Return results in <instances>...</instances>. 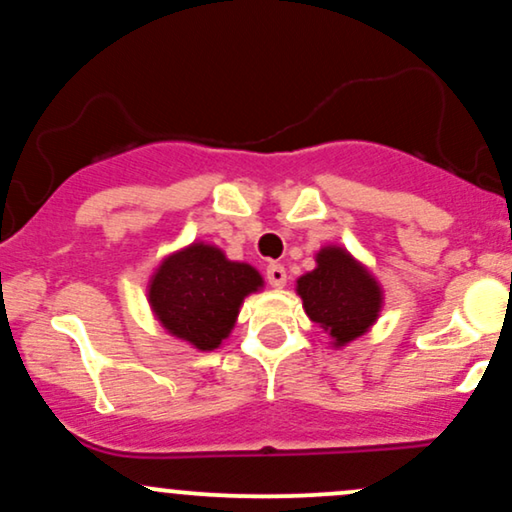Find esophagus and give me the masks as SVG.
I'll return each mask as SVG.
<instances>
[{
	"instance_id": "34e87169",
	"label": "esophagus",
	"mask_w": 512,
	"mask_h": 512,
	"mask_svg": "<svg viewBox=\"0 0 512 512\" xmlns=\"http://www.w3.org/2000/svg\"><path fill=\"white\" fill-rule=\"evenodd\" d=\"M267 281L274 286V289H284V286H286V269H284V264L269 262L267 264Z\"/></svg>"
}]
</instances>
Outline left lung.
Listing matches in <instances>:
<instances>
[{
  "label": "left lung",
  "mask_w": 512,
  "mask_h": 512,
  "mask_svg": "<svg viewBox=\"0 0 512 512\" xmlns=\"http://www.w3.org/2000/svg\"><path fill=\"white\" fill-rule=\"evenodd\" d=\"M317 267L296 281L305 313L346 346L366 334L383 308V289L356 257L339 245H327L315 255Z\"/></svg>",
  "instance_id": "left-lung-1"
}]
</instances>
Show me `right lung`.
Listing matches in <instances>:
<instances>
[{"label":"right lung","mask_w":512,"mask_h":512,"mask_svg":"<svg viewBox=\"0 0 512 512\" xmlns=\"http://www.w3.org/2000/svg\"><path fill=\"white\" fill-rule=\"evenodd\" d=\"M262 286L255 267L231 262L214 245L192 243L158 264L149 281V305L173 337L214 351L231 334L245 296Z\"/></svg>","instance_id":"right-lung-1"}]
</instances>
